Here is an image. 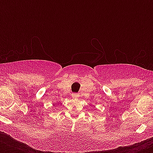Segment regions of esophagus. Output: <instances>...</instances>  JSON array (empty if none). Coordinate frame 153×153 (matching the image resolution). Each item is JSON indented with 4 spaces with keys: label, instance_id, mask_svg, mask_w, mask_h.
Segmentation results:
<instances>
[{
    "label": "esophagus",
    "instance_id": "esophagus-1",
    "mask_svg": "<svg viewBox=\"0 0 153 153\" xmlns=\"http://www.w3.org/2000/svg\"><path fill=\"white\" fill-rule=\"evenodd\" d=\"M72 98H79V95L77 94H72Z\"/></svg>",
    "mask_w": 153,
    "mask_h": 153
}]
</instances>
